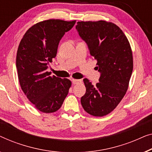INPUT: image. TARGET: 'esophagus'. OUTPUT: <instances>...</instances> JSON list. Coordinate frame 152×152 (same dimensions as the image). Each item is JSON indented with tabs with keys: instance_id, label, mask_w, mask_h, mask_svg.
<instances>
[{
	"instance_id": "esophagus-1",
	"label": "esophagus",
	"mask_w": 152,
	"mask_h": 152,
	"mask_svg": "<svg viewBox=\"0 0 152 152\" xmlns=\"http://www.w3.org/2000/svg\"><path fill=\"white\" fill-rule=\"evenodd\" d=\"M72 83H73L74 85L75 84H78V83H80L81 80H78V79H72Z\"/></svg>"
}]
</instances>
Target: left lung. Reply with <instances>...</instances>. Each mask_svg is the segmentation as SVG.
I'll list each match as a JSON object with an SVG mask.
<instances>
[{
    "label": "left lung",
    "mask_w": 152,
    "mask_h": 152,
    "mask_svg": "<svg viewBox=\"0 0 152 152\" xmlns=\"http://www.w3.org/2000/svg\"><path fill=\"white\" fill-rule=\"evenodd\" d=\"M96 60L99 82L83 79L86 92L81 97L83 109L94 116L112 112L125 95L133 71V56L125 34L114 23L105 20L79 21L76 27Z\"/></svg>",
    "instance_id": "8db88e82"
}]
</instances>
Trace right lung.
<instances>
[{
    "mask_svg": "<svg viewBox=\"0 0 152 152\" xmlns=\"http://www.w3.org/2000/svg\"><path fill=\"white\" fill-rule=\"evenodd\" d=\"M76 20L49 19L37 23L21 39L16 55V68L21 89L40 112L58 110L69 92L72 82L51 76L48 65L57 54L59 42Z\"/></svg>",
    "mask_w": 152,
    "mask_h": 152,
    "instance_id": "right-lung-1",
    "label": "right lung"
}]
</instances>
